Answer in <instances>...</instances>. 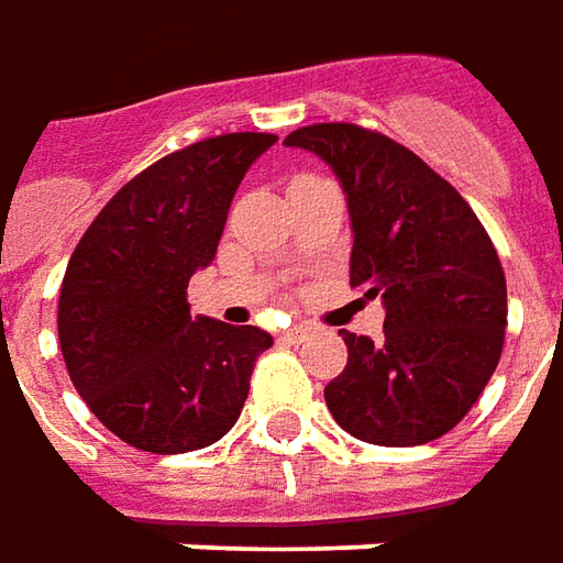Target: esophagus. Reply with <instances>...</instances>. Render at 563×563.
Listing matches in <instances>:
<instances>
[{"instance_id":"obj_1","label":"esophagus","mask_w":563,"mask_h":563,"mask_svg":"<svg viewBox=\"0 0 563 563\" xmlns=\"http://www.w3.org/2000/svg\"><path fill=\"white\" fill-rule=\"evenodd\" d=\"M308 336H311V330H308V327H292V330H286V333H283V340L292 342V345H299V342H305Z\"/></svg>"}]
</instances>
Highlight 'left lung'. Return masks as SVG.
<instances>
[{"instance_id":"8db88e82","label":"left lung","mask_w":563,"mask_h":563,"mask_svg":"<svg viewBox=\"0 0 563 563\" xmlns=\"http://www.w3.org/2000/svg\"><path fill=\"white\" fill-rule=\"evenodd\" d=\"M283 146L336 174L355 240L349 283L386 308L379 342L342 330L349 364L323 389L330 415L361 442H433L474 408L501 358L508 289L493 240L455 186L389 136L311 124Z\"/></svg>"}]
</instances>
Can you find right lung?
Here are the masks:
<instances>
[{
    "instance_id": "add662e5",
    "label": "right lung",
    "mask_w": 563,
    "mask_h": 563,
    "mask_svg": "<svg viewBox=\"0 0 563 563\" xmlns=\"http://www.w3.org/2000/svg\"><path fill=\"white\" fill-rule=\"evenodd\" d=\"M274 143L227 133L165 155L118 189L70 255L58 299L70 383L133 449L184 455L227 437L274 345L258 327L192 318L186 301L245 170Z\"/></svg>"
}]
</instances>
